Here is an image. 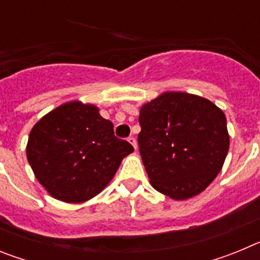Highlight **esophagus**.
Returning a JSON list of instances; mask_svg holds the SVG:
<instances>
[{"label": "esophagus", "instance_id": "esophagus-1", "mask_svg": "<svg viewBox=\"0 0 260 260\" xmlns=\"http://www.w3.org/2000/svg\"><path fill=\"white\" fill-rule=\"evenodd\" d=\"M127 141H128V143L132 144V146L134 147L135 150H137V141H135V138H134V137H130V138H128V139H127Z\"/></svg>", "mask_w": 260, "mask_h": 260}]
</instances>
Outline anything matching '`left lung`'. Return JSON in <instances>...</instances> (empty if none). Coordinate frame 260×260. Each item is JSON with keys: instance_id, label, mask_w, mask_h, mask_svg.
Segmentation results:
<instances>
[{"instance_id": "left-lung-1", "label": "left lung", "mask_w": 260, "mask_h": 260, "mask_svg": "<svg viewBox=\"0 0 260 260\" xmlns=\"http://www.w3.org/2000/svg\"><path fill=\"white\" fill-rule=\"evenodd\" d=\"M139 152L155 190L174 201L201 194L220 173L229 150L219 107L187 92H164L142 105Z\"/></svg>"}]
</instances>
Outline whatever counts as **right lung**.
I'll return each mask as SVG.
<instances>
[{"label": "right lung", "mask_w": 260, "mask_h": 260, "mask_svg": "<svg viewBox=\"0 0 260 260\" xmlns=\"http://www.w3.org/2000/svg\"><path fill=\"white\" fill-rule=\"evenodd\" d=\"M133 151L128 142L114 137L113 123L96 105L77 100L39 119L26 148L36 180L66 203H83L100 194Z\"/></svg>", "instance_id": "add662e5"}]
</instances>
